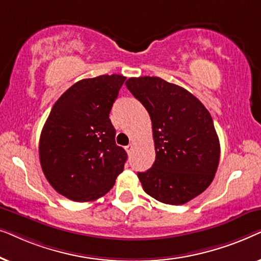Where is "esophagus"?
Listing matches in <instances>:
<instances>
[{
    "instance_id": "34e87169",
    "label": "esophagus",
    "mask_w": 261,
    "mask_h": 261,
    "mask_svg": "<svg viewBox=\"0 0 261 261\" xmlns=\"http://www.w3.org/2000/svg\"><path fill=\"white\" fill-rule=\"evenodd\" d=\"M124 149H126L128 154H130L132 149H133V144H129V145H128V146H126V147H124Z\"/></svg>"
}]
</instances>
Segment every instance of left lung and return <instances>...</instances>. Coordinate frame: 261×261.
Instances as JSON below:
<instances>
[{"instance_id":"left-lung-1","label":"left lung","mask_w":261,"mask_h":261,"mask_svg":"<svg viewBox=\"0 0 261 261\" xmlns=\"http://www.w3.org/2000/svg\"><path fill=\"white\" fill-rule=\"evenodd\" d=\"M126 85L152 121L155 160L146 172H138L142 189L165 204L191 201L209 187L219 166L212 115L191 92L163 78L133 77Z\"/></svg>"}]
</instances>
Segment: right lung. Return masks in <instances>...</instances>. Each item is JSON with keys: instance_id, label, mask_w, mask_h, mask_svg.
Here are the masks:
<instances>
[{"instance_id": "add662e5", "label": "right lung", "mask_w": 261, "mask_h": 261, "mask_svg": "<svg viewBox=\"0 0 261 261\" xmlns=\"http://www.w3.org/2000/svg\"><path fill=\"white\" fill-rule=\"evenodd\" d=\"M126 77L103 74L74 83L55 103L41 130L39 156L46 179L74 202L105 196L123 171L109 113Z\"/></svg>"}]
</instances>
